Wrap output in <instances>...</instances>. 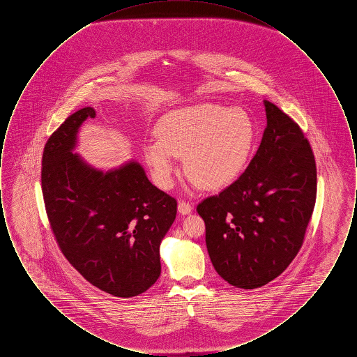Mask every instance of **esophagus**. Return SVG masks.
<instances>
[{"label":"esophagus","mask_w":357,"mask_h":357,"mask_svg":"<svg viewBox=\"0 0 357 357\" xmlns=\"http://www.w3.org/2000/svg\"><path fill=\"white\" fill-rule=\"evenodd\" d=\"M178 211H179V214H182V215H187V214H190V213L192 211V206L190 204H187L185 201H181V202L178 204Z\"/></svg>","instance_id":"obj_1"}]
</instances>
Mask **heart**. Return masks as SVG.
<instances>
[{"instance_id":"obj_1","label":"heart","mask_w":357,"mask_h":357,"mask_svg":"<svg viewBox=\"0 0 357 357\" xmlns=\"http://www.w3.org/2000/svg\"><path fill=\"white\" fill-rule=\"evenodd\" d=\"M156 135L143 155L158 186L174 185L179 172L175 158H185L187 174L197 185L221 190L246 170L257 130L246 109L202 102L171 111L159 121Z\"/></svg>"}]
</instances>
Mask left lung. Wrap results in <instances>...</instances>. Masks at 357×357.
Masks as SVG:
<instances>
[{"mask_svg":"<svg viewBox=\"0 0 357 357\" xmlns=\"http://www.w3.org/2000/svg\"><path fill=\"white\" fill-rule=\"evenodd\" d=\"M266 128L250 165L220 195L197 206L214 269L255 289L278 277L301 249L317 192L314 155L298 124L264 100Z\"/></svg>","mask_w":357,"mask_h":357,"instance_id":"1","label":"left lung"}]
</instances>
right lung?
I'll return each mask as SVG.
<instances>
[{"mask_svg":"<svg viewBox=\"0 0 357 357\" xmlns=\"http://www.w3.org/2000/svg\"><path fill=\"white\" fill-rule=\"evenodd\" d=\"M92 107L72 114L43 153L41 187L48 220L69 264L102 291L128 298L160 275V242L176 217V201L153 186L136 160L92 167L73 150Z\"/></svg>","mask_w":357,"mask_h":357,"instance_id":"1","label":"right lung"}]
</instances>
